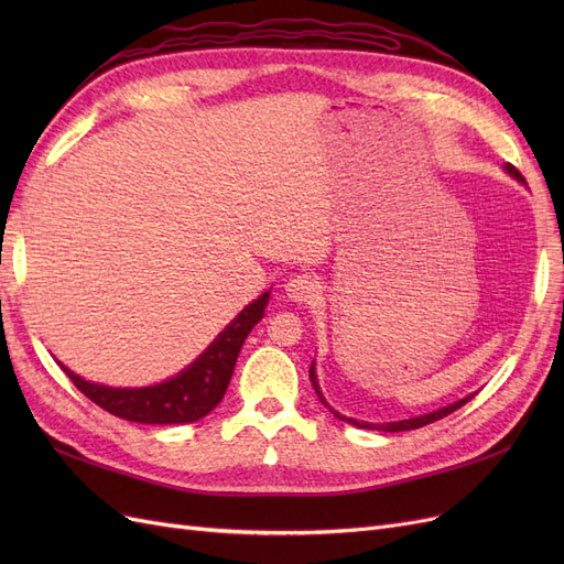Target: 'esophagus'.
Listing matches in <instances>:
<instances>
[{
  "label": "esophagus",
  "instance_id": "obj_1",
  "mask_svg": "<svg viewBox=\"0 0 564 564\" xmlns=\"http://www.w3.org/2000/svg\"><path fill=\"white\" fill-rule=\"evenodd\" d=\"M284 294L294 303H311L319 296V282L313 275H294L292 280H286Z\"/></svg>",
  "mask_w": 564,
  "mask_h": 564
}]
</instances>
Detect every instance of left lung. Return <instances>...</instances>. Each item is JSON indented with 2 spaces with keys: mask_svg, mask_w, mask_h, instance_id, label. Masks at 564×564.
I'll return each instance as SVG.
<instances>
[{
  "mask_svg": "<svg viewBox=\"0 0 564 564\" xmlns=\"http://www.w3.org/2000/svg\"><path fill=\"white\" fill-rule=\"evenodd\" d=\"M506 172L513 176V178H518L520 183H524V178H522V174L518 172V169L513 166V164H506ZM311 383H313V388H315V392H317V398H319V402L329 409V412L338 419V421H346V423H350V425H357V429H367V431H383V433H400V431H414V429H423V425H429V423H433V421H440V419H445V416H449L452 412H456L458 406H464L466 402H470L475 395H468V398H464V400H458V402H454V404H447V406H442V409H437V412H431V414H423V416H416V419H404V421H392V423H367V421H355V419H350V416H344V414H338L336 409H332L329 404H327V400H324V395H322V390H319V383H317V373H315V362L311 365Z\"/></svg>",
  "mask_w": 564,
  "mask_h": 564,
  "instance_id": "left-lung-1",
  "label": "left lung"
}]
</instances>
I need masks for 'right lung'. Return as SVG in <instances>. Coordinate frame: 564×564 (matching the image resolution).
<instances>
[{
  "label": "right lung",
  "instance_id": "right-lung-1",
  "mask_svg": "<svg viewBox=\"0 0 564 564\" xmlns=\"http://www.w3.org/2000/svg\"><path fill=\"white\" fill-rule=\"evenodd\" d=\"M270 292L251 301L228 327L220 332L212 346L197 360L185 367L174 379L145 388H112L84 381L75 371L61 365L70 381L106 412L135 423H193L207 416L224 400L232 379L237 355L242 350L249 332L263 319Z\"/></svg>",
  "mask_w": 564,
  "mask_h": 564
}]
</instances>
